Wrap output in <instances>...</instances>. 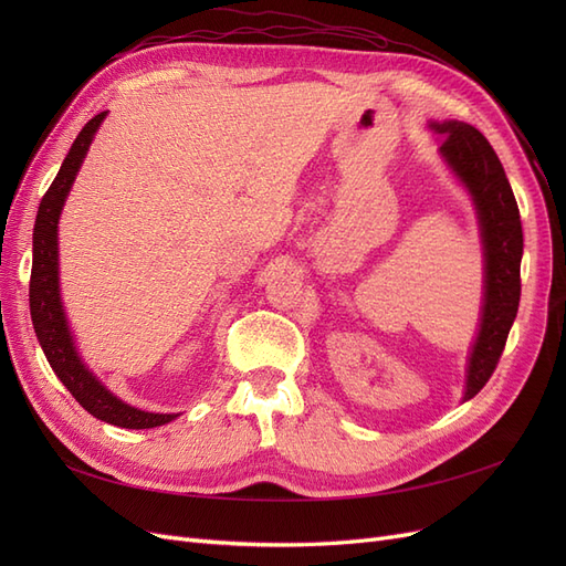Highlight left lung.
Listing matches in <instances>:
<instances>
[{"instance_id": "1", "label": "left lung", "mask_w": 566, "mask_h": 566, "mask_svg": "<svg viewBox=\"0 0 566 566\" xmlns=\"http://www.w3.org/2000/svg\"><path fill=\"white\" fill-rule=\"evenodd\" d=\"M432 127L443 134L441 156L447 158L460 181L470 188L484 235V314L470 354L465 389V399H472L499 366L512 321L520 310V264L524 250L522 221L505 169L484 134L465 123H443Z\"/></svg>"}]
</instances>
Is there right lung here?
Instances as JSON below:
<instances>
[{"instance_id": "1", "label": "right lung", "mask_w": 566, "mask_h": 566, "mask_svg": "<svg viewBox=\"0 0 566 566\" xmlns=\"http://www.w3.org/2000/svg\"><path fill=\"white\" fill-rule=\"evenodd\" d=\"M106 113H98L82 127L75 144L67 150L56 179L51 181L46 193L42 196L35 233H32L30 316L32 325H35L40 345L46 354L49 366L54 368L65 389L73 394L75 401L87 410V413L104 422L127 427V430H148V427L165 424L169 420H175L177 416L146 413V410L132 408L117 397H113V394L80 361L59 297V214L65 196L75 181L84 153H87L94 139V132L98 129Z\"/></svg>"}]
</instances>
